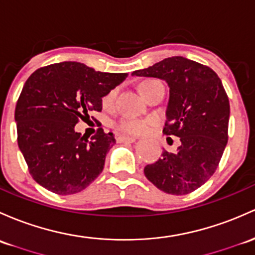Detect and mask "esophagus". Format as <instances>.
I'll use <instances>...</instances> for the list:
<instances>
[{
	"mask_svg": "<svg viewBox=\"0 0 255 255\" xmlns=\"http://www.w3.org/2000/svg\"><path fill=\"white\" fill-rule=\"evenodd\" d=\"M136 138L135 137H130V136H118L117 137V142L118 143H124V142H128V143H132L135 142Z\"/></svg>",
	"mask_w": 255,
	"mask_h": 255,
	"instance_id": "esophagus-1",
	"label": "esophagus"
}]
</instances>
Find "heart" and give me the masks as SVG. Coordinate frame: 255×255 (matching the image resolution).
I'll list each match as a JSON object with an SVG mask.
<instances>
[{"label": "heart", "mask_w": 255, "mask_h": 255, "mask_svg": "<svg viewBox=\"0 0 255 255\" xmlns=\"http://www.w3.org/2000/svg\"><path fill=\"white\" fill-rule=\"evenodd\" d=\"M154 83V80H147L144 83L141 84L139 86V90L143 94V91L146 90V87L148 86L149 84ZM117 96V91L116 90H112L107 94L105 97L102 98V103L103 106L107 107H112L114 103V100H116ZM152 124L150 120H141V119H124V120H119V122L114 123L113 127L117 128L119 132L125 133V135H143L148 131V128Z\"/></svg>", "instance_id": "1"}]
</instances>
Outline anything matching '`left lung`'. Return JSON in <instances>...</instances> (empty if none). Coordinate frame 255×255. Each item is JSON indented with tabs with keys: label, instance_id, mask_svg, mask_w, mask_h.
I'll list each match as a JSON object with an SVG mask.
<instances>
[{
	"label": "left lung",
	"instance_id": "obj_1",
	"mask_svg": "<svg viewBox=\"0 0 255 255\" xmlns=\"http://www.w3.org/2000/svg\"><path fill=\"white\" fill-rule=\"evenodd\" d=\"M132 75L166 81L170 95L163 132L181 142L175 153L163 150L161 158L144 166V175L165 193L193 192L214 174L229 139L230 103L220 78L207 65L180 56Z\"/></svg>",
	"mask_w": 255,
	"mask_h": 255
}]
</instances>
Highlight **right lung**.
Masks as SVG:
<instances>
[{"instance_id": "1", "label": "right lung", "mask_w": 255, "mask_h": 255, "mask_svg": "<svg viewBox=\"0 0 255 255\" xmlns=\"http://www.w3.org/2000/svg\"><path fill=\"white\" fill-rule=\"evenodd\" d=\"M127 73H102L78 62L42 67L29 76L15 106L18 146L32 179L57 194L85 190L105 166L116 144L98 128L91 141L75 131L79 119L102 111V97Z\"/></svg>"}]
</instances>
